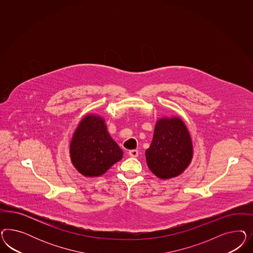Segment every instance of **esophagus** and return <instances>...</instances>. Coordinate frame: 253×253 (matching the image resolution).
<instances>
[{
    "label": "esophagus",
    "mask_w": 253,
    "mask_h": 253,
    "mask_svg": "<svg viewBox=\"0 0 253 253\" xmlns=\"http://www.w3.org/2000/svg\"><path fill=\"white\" fill-rule=\"evenodd\" d=\"M128 154H129V156H130V157H132V158H136L138 156V150H136V149H132V150H129V152H128Z\"/></svg>",
    "instance_id": "esophagus-1"
}]
</instances>
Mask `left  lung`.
<instances>
[{"label": "left lung", "mask_w": 253, "mask_h": 253, "mask_svg": "<svg viewBox=\"0 0 253 253\" xmlns=\"http://www.w3.org/2000/svg\"><path fill=\"white\" fill-rule=\"evenodd\" d=\"M193 146L189 131L178 118H161L155 126L153 140L146 149L148 168L161 179L180 175L191 162Z\"/></svg>", "instance_id": "8db88e82"}]
</instances>
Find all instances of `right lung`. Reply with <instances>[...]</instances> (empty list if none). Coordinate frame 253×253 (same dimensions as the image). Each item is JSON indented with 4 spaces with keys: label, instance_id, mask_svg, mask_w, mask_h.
I'll list each match as a JSON object with an SVG mask.
<instances>
[{
    "label": "right lung",
    "instance_id": "obj_1",
    "mask_svg": "<svg viewBox=\"0 0 253 253\" xmlns=\"http://www.w3.org/2000/svg\"><path fill=\"white\" fill-rule=\"evenodd\" d=\"M77 170L87 177L100 176L123 159V151L109 135L105 120L87 115L74 131L69 146Z\"/></svg>",
    "mask_w": 253,
    "mask_h": 253
}]
</instances>
